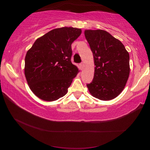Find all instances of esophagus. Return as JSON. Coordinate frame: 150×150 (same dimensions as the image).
<instances>
[{
  "instance_id": "1",
  "label": "esophagus",
  "mask_w": 150,
  "mask_h": 150,
  "mask_svg": "<svg viewBox=\"0 0 150 150\" xmlns=\"http://www.w3.org/2000/svg\"><path fill=\"white\" fill-rule=\"evenodd\" d=\"M79 66H80V68H81V69H83V67H84V63H80V64H79Z\"/></svg>"
}]
</instances>
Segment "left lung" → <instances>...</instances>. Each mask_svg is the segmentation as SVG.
Returning a JSON list of instances; mask_svg holds the SVG:
<instances>
[{
  "label": "left lung",
  "mask_w": 150,
  "mask_h": 150,
  "mask_svg": "<svg viewBox=\"0 0 150 150\" xmlns=\"http://www.w3.org/2000/svg\"><path fill=\"white\" fill-rule=\"evenodd\" d=\"M85 35L93 52L95 72L87 84L92 96L101 100L121 93L130 74V56L120 40L103 30H86Z\"/></svg>",
  "instance_id": "obj_1"
}]
</instances>
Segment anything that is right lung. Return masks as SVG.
I'll list each match as a JSON object with an SVG mask.
<instances>
[{
    "instance_id": "obj_1",
    "label": "right lung",
    "mask_w": 150,
    "mask_h": 150,
    "mask_svg": "<svg viewBox=\"0 0 150 150\" xmlns=\"http://www.w3.org/2000/svg\"><path fill=\"white\" fill-rule=\"evenodd\" d=\"M81 34V28H55L38 38L26 52L24 74L39 98L54 101L67 93L79 72L71 61V45Z\"/></svg>"
}]
</instances>
